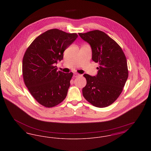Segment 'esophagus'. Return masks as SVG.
<instances>
[{"label":"esophagus","mask_w":151,"mask_h":151,"mask_svg":"<svg viewBox=\"0 0 151 151\" xmlns=\"http://www.w3.org/2000/svg\"><path fill=\"white\" fill-rule=\"evenodd\" d=\"M81 75L80 74H79V73H75L74 74H73V77H75V78H78V77H79Z\"/></svg>","instance_id":"esophagus-1"}]
</instances>
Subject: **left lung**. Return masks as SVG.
I'll return each instance as SVG.
<instances>
[{"instance_id":"8db88e82","label":"left lung","mask_w":151,"mask_h":151,"mask_svg":"<svg viewBox=\"0 0 151 151\" xmlns=\"http://www.w3.org/2000/svg\"><path fill=\"white\" fill-rule=\"evenodd\" d=\"M79 35L91 45L92 59L99 64L96 76L84 75L86 84L83 88V95L96 107H107L118 98L128 78L126 58L120 46L101 30Z\"/></svg>"}]
</instances>
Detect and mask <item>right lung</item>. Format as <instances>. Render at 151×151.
Segmentation results:
<instances>
[{"label": "right lung", "instance_id": "right-lung-1", "mask_svg": "<svg viewBox=\"0 0 151 151\" xmlns=\"http://www.w3.org/2000/svg\"><path fill=\"white\" fill-rule=\"evenodd\" d=\"M58 29L49 30L30 45L22 59V76L29 92L46 108L64 100L73 73L57 71L54 65L63 58L64 51L78 38Z\"/></svg>", "mask_w": 151, "mask_h": 151}]
</instances>
